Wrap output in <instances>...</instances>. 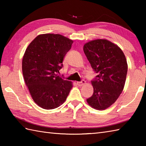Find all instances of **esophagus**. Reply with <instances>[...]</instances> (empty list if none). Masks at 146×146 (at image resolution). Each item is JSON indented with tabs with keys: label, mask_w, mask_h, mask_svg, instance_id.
<instances>
[{
	"label": "esophagus",
	"mask_w": 146,
	"mask_h": 146,
	"mask_svg": "<svg viewBox=\"0 0 146 146\" xmlns=\"http://www.w3.org/2000/svg\"><path fill=\"white\" fill-rule=\"evenodd\" d=\"M85 83H86V82L85 81V80H82L81 82H77L76 84L78 85V86H82L83 85H85Z\"/></svg>",
	"instance_id": "obj_1"
}]
</instances>
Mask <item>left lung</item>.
<instances>
[{"label": "left lung", "instance_id": "obj_1", "mask_svg": "<svg viewBox=\"0 0 146 146\" xmlns=\"http://www.w3.org/2000/svg\"><path fill=\"white\" fill-rule=\"evenodd\" d=\"M91 66L97 74L92 80L94 94L86 99L97 110H105L115 103L124 87L127 63L119 46L106 39L91 41L83 46Z\"/></svg>", "mask_w": 146, "mask_h": 146}]
</instances>
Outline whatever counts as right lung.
Masks as SVG:
<instances>
[{
  "instance_id": "obj_1",
  "label": "right lung",
  "mask_w": 146,
  "mask_h": 146,
  "mask_svg": "<svg viewBox=\"0 0 146 146\" xmlns=\"http://www.w3.org/2000/svg\"><path fill=\"white\" fill-rule=\"evenodd\" d=\"M73 41L60 35H39L23 56L24 81L35 103L44 109L60 107L69 95L72 83L60 76L63 60Z\"/></svg>"
}]
</instances>
